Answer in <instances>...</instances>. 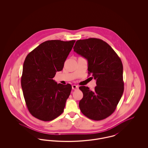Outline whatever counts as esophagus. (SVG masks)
<instances>
[{"label": "esophagus", "instance_id": "esophagus-1", "mask_svg": "<svg viewBox=\"0 0 148 148\" xmlns=\"http://www.w3.org/2000/svg\"><path fill=\"white\" fill-rule=\"evenodd\" d=\"M77 88H78V86L77 85H72V89L76 90Z\"/></svg>", "mask_w": 148, "mask_h": 148}]
</instances>
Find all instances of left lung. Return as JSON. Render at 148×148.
<instances>
[{"instance_id": "obj_1", "label": "left lung", "mask_w": 148, "mask_h": 148, "mask_svg": "<svg viewBox=\"0 0 148 148\" xmlns=\"http://www.w3.org/2000/svg\"><path fill=\"white\" fill-rule=\"evenodd\" d=\"M73 49L87 59L88 74L97 80L94 91L87 86L79 87L83 93L79 108L90 119H104L115 111L123 94L121 60L107 42L97 38L78 40Z\"/></svg>"}]
</instances>
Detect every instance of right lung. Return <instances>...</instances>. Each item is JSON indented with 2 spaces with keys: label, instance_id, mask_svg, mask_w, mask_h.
<instances>
[{
  "label": "right lung",
  "instance_id": "right-lung-1",
  "mask_svg": "<svg viewBox=\"0 0 148 148\" xmlns=\"http://www.w3.org/2000/svg\"><path fill=\"white\" fill-rule=\"evenodd\" d=\"M75 40H51L42 42L27 56L21 85L29 112L38 119L48 121L64 111L71 84H57L53 78L62 71Z\"/></svg>",
  "mask_w": 148,
  "mask_h": 148
}]
</instances>
